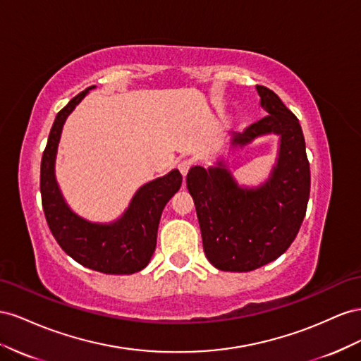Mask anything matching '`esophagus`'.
Instances as JSON below:
<instances>
[{"label":"esophagus","instance_id":"obj_1","mask_svg":"<svg viewBox=\"0 0 361 361\" xmlns=\"http://www.w3.org/2000/svg\"><path fill=\"white\" fill-rule=\"evenodd\" d=\"M190 166H192V161H190V160H183V161H180V163H178V171L181 172L183 178L186 177V175H188V172H189Z\"/></svg>","mask_w":361,"mask_h":361}]
</instances>
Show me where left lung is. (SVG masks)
Returning <instances> with one entry per match:
<instances>
[{"instance_id": "left-lung-1", "label": "left lung", "mask_w": 361, "mask_h": 361, "mask_svg": "<svg viewBox=\"0 0 361 361\" xmlns=\"http://www.w3.org/2000/svg\"><path fill=\"white\" fill-rule=\"evenodd\" d=\"M267 116L243 133H230L231 149L276 135L278 156L267 180L242 186L228 163L192 166V195L207 260L219 271L250 272L276 260L295 240L310 197V164L300 121L274 90L255 86Z\"/></svg>"}]
</instances>
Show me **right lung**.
<instances>
[{"mask_svg": "<svg viewBox=\"0 0 361 361\" xmlns=\"http://www.w3.org/2000/svg\"><path fill=\"white\" fill-rule=\"evenodd\" d=\"M90 86L61 109L49 131L40 163V195L48 226L69 257L92 271L130 275L147 267L156 251L157 230L164 205L181 188L183 177L172 169L140 186L118 219L92 222L72 210L56 178V157L65 122L80 104Z\"/></svg>", "mask_w": 361, "mask_h": 361, "instance_id": "add662e5", "label": "right lung"}]
</instances>
